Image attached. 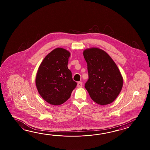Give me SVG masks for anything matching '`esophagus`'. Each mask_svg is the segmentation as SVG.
Returning <instances> with one entry per match:
<instances>
[{"label": "esophagus", "instance_id": "obj_1", "mask_svg": "<svg viewBox=\"0 0 150 150\" xmlns=\"http://www.w3.org/2000/svg\"><path fill=\"white\" fill-rule=\"evenodd\" d=\"M83 86V83H81V82H78V83H77V87H79V88H81V87Z\"/></svg>", "mask_w": 150, "mask_h": 150}]
</instances>
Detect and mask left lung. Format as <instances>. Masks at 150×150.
I'll use <instances>...</instances> for the list:
<instances>
[{
	"instance_id": "1",
	"label": "left lung",
	"mask_w": 150,
	"mask_h": 150,
	"mask_svg": "<svg viewBox=\"0 0 150 150\" xmlns=\"http://www.w3.org/2000/svg\"><path fill=\"white\" fill-rule=\"evenodd\" d=\"M83 54L89 77L85 87L90 97L100 105L111 103L121 92L123 84L117 66L105 51L99 48L86 49Z\"/></svg>"
}]
</instances>
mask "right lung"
Returning a JSON list of instances; mask_svg holds the SVG:
<instances>
[{
    "instance_id": "obj_1",
    "label": "right lung",
    "mask_w": 150,
    "mask_h": 150,
    "mask_svg": "<svg viewBox=\"0 0 150 150\" xmlns=\"http://www.w3.org/2000/svg\"><path fill=\"white\" fill-rule=\"evenodd\" d=\"M70 52L63 48L54 49L49 53L38 67L35 83L40 95L52 105L66 102L76 83L67 67Z\"/></svg>"
}]
</instances>
